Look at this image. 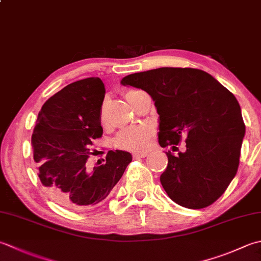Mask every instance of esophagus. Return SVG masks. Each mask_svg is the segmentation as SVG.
Returning a JSON list of instances; mask_svg holds the SVG:
<instances>
[{
	"mask_svg": "<svg viewBox=\"0 0 261 261\" xmlns=\"http://www.w3.org/2000/svg\"><path fill=\"white\" fill-rule=\"evenodd\" d=\"M147 156V152H135L134 158L135 160H139V158H144Z\"/></svg>",
	"mask_w": 261,
	"mask_h": 261,
	"instance_id": "34e87169",
	"label": "esophagus"
}]
</instances>
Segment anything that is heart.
Segmentation results:
<instances>
[{"mask_svg":"<svg viewBox=\"0 0 261 261\" xmlns=\"http://www.w3.org/2000/svg\"><path fill=\"white\" fill-rule=\"evenodd\" d=\"M139 93V90H129L125 93V98L129 100L134 98V96ZM100 119L104 121V107L100 111ZM152 137V131L150 127L146 125L129 126L122 130L115 138V145L122 149L130 151H142L145 150L150 142Z\"/></svg>","mask_w":261,"mask_h":261,"instance_id":"heart-1","label":"heart"}]
</instances>
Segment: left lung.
Wrapping results in <instances>:
<instances>
[{
  "instance_id": "obj_1",
  "label": "left lung",
  "mask_w": 261,
  "mask_h": 261,
  "mask_svg": "<svg viewBox=\"0 0 261 261\" xmlns=\"http://www.w3.org/2000/svg\"><path fill=\"white\" fill-rule=\"evenodd\" d=\"M121 84L145 90L155 101L162 147L177 149L186 138L185 152L166 151L161 183L168 197L190 209L215 202L237 174L246 134L236 96L213 75L191 68L132 73Z\"/></svg>"
}]
</instances>
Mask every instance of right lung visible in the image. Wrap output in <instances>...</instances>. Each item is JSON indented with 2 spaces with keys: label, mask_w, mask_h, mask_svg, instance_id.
Segmentation results:
<instances>
[{
  "label": "right lung",
  "mask_w": 261,
  "mask_h": 261,
  "mask_svg": "<svg viewBox=\"0 0 261 261\" xmlns=\"http://www.w3.org/2000/svg\"><path fill=\"white\" fill-rule=\"evenodd\" d=\"M105 86L99 78L68 85L43 105L32 136L34 164L48 196L69 209H89L110 195L132 161L110 150L106 163L89 170L93 140L103 135Z\"/></svg>",
  "instance_id": "obj_1"
}]
</instances>
